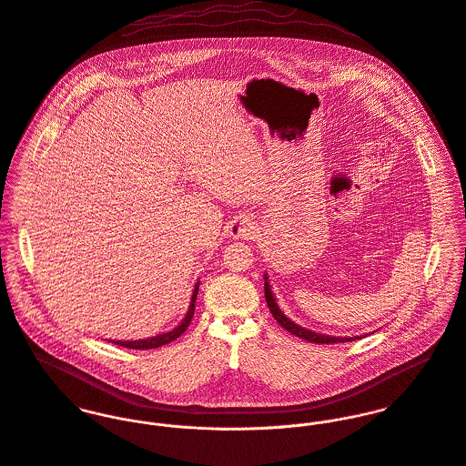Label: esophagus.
Wrapping results in <instances>:
<instances>
[{
    "label": "esophagus",
    "instance_id": "1",
    "mask_svg": "<svg viewBox=\"0 0 466 466\" xmlns=\"http://www.w3.org/2000/svg\"><path fill=\"white\" fill-rule=\"evenodd\" d=\"M256 232H258V225L248 216H239L227 225V234L232 239H248V238H254Z\"/></svg>",
    "mask_w": 466,
    "mask_h": 466
}]
</instances>
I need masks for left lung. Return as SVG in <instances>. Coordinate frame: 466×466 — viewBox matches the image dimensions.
I'll return each instance as SVG.
<instances>
[{"label": "left lung", "mask_w": 466, "mask_h": 466, "mask_svg": "<svg viewBox=\"0 0 466 466\" xmlns=\"http://www.w3.org/2000/svg\"><path fill=\"white\" fill-rule=\"evenodd\" d=\"M265 279V297H267V304L272 311V315L276 317V320L279 322L280 326L289 331L291 335L306 340V342H313V344H339V342H351V340H357V339H362L364 335L360 337H333V335H324V333H317L313 329H308L300 324H297L295 320H291L282 309H280L279 304H278V299L274 295V289L270 286V279H268V274L263 276Z\"/></svg>", "instance_id": "8db88e82"}]
</instances>
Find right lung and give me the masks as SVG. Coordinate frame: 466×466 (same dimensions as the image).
Returning <instances> with one entry per match:
<instances>
[{
  "mask_svg": "<svg viewBox=\"0 0 466 466\" xmlns=\"http://www.w3.org/2000/svg\"><path fill=\"white\" fill-rule=\"evenodd\" d=\"M198 288H199V280L194 284V289H192V295H190V302H188V308H187V313L184 315V319L180 320V324L167 331V333H160L157 337H149V339H138V340H109L116 346H122V348H129V350H155V348H162L173 340H177L188 326L192 315H194V302H196V297H198Z\"/></svg>",
  "mask_w": 466,
  "mask_h": 466,
  "instance_id": "1",
  "label": "right lung"
}]
</instances>
